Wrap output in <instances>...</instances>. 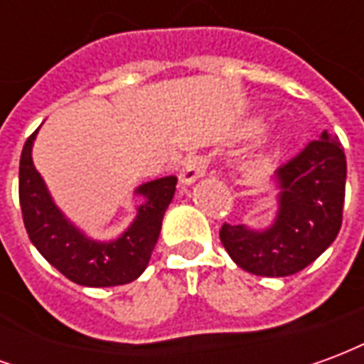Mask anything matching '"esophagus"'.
Here are the masks:
<instances>
[{
  "instance_id": "obj_1",
  "label": "esophagus",
  "mask_w": 364,
  "mask_h": 364,
  "mask_svg": "<svg viewBox=\"0 0 364 364\" xmlns=\"http://www.w3.org/2000/svg\"><path fill=\"white\" fill-rule=\"evenodd\" d=\"M206 169H208V158L206 156H193L185 161L179 179H181L183 185H191V183L197 181L198 177H203Z\"/></svg>"
}]
</instances>
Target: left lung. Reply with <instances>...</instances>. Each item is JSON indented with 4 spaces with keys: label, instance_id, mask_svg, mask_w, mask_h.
I'll return each instance as SVG.
<instances>
[{
    "label": "left lung",
    "instance_id": "8db88e82",
    "mask_svg": "<svg viewBox=\"0 0 364 364\" xmlns=\"http://www.w3.org/2000/svg\"><path fill=\"white\" fill-rule=\"evenodd\" d=\"M347 161L326 130L274 173L279 210L265 230L224 224L220 242L237 267L259 277H289L333 244L343 220Z\"/></svg>",
    "mask_w": 364,
    "mask_h": 364
}]
</instances>
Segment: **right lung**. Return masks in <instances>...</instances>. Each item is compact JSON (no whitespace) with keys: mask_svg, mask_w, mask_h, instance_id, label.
<instances>
[{"mask_svg":"<svg viewBox=\"0 0 364 364\" xmlns=\"http://www.w3.org/2000/svg\"><path fill=\"white\" fill-rule=\"evenodd\" d=\"M35 130L19 161V203L31 242L44 259L82 287H117L138 279L158 244L161 220L175 195L177 177L167 175L140 185L142 197L134 222L117 240H91L54 205L46 183L33 164Z\"/></svg>","mask_w":364,"mask_h":364,"instance_id":"right-lung-1","label":"right lung"}]
</instances>
